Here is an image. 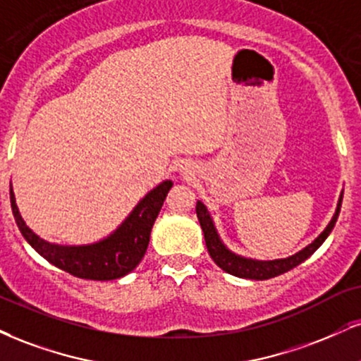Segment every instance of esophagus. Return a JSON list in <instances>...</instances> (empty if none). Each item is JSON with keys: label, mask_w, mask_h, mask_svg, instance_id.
I'll list each match as a JSON object with an SVG mask.
<instances>
[{"label": "esophagus", "mask_w": 361, "mask_h": 361, "mask_svg": "<svg viewBox=\"0 0 361 361\" xmlns=\"http://www.w3.org/2000/svg\"><path fill=\"white\" fill-rule=\"evenodd\" d=\"M183 169H185V173H188V168H186V166H185Z\"/></svg>", "instance_id": "esophagus-1"}]
</instances>
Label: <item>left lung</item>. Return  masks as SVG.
<instances>
[{
  "label": "left lung",
  "instance_id": "obj_1",
  "mask_svg": "<svg viewBox=\"0 0 361 361\" xmlns=\"http://www.w3.org/2000/svg\"><path fill=\"white\" fill-rule=\"evenodd\" d=\"M343 202V193L340 195V202H338L336 212H334L331 222L328 224V227L321 232V235L316 238L312 244L305 247L302 250H299L298 254L290 255L288 259H277V260H252L240 257V255H235L233 252H230L227 247L222 244L219 233H216L215 225L212 222L210 214H208L207 207L203 205L202 202H197V216L200 220V225H202L203 235H205V244L208 249V254L214 259V262L220 269H224L228 274L237 276V277H245V279H255V281H264L271 279V277H276L279 274H284V272L290 271L301 262L312 255L316 249L326 240V237L331 232L334 224H336L338 215H340V208Z\"/></svg>",
  "mask_w": 361,
  "mask_h": 361
}]
</instances>
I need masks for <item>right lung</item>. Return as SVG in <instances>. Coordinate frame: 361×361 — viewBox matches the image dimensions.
Wrapping results in <instances>:
<instances>
[{"instance_id":"add662e5","label":"right lung","mask_w":361,"mask_h":361,"mask_svg":"<svg viewBox=\"0 0 361 361\" xmlns=\"http://www.w3.org/2000/svg\"><path fill=\"white\" fill-rule=\"evenodd\" d=\"M171 186L173 183L169 180L163 181L137 203L131 215L114 233H111L109 237L97 244L79 247L56 245L43 240L23 222L11 188L10 200L13 216H15L21 235L27 238L28 244L43 259L68 274L80 277V279L111 281L129 274L145 257L147 244H149L151 228H153L156 216L161 210L164 198Z\"/></svg>"}]
</instances>
